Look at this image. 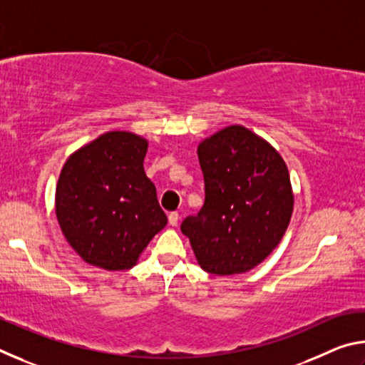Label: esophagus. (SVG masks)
<instances>
[{"label":"esophagus","mask_w":365,"mask_h":365,"mask_svg":"<svg viewBox=\"0 0 365 365\" xmlns=\"http://www.w3.org/2000/svg\"><path fill=\"white\" fill-rule=\"evenodd\" d=\"M178 220H180V215H178V212H169V224L172 227H177Z\"/></svg>","instance_id":"esophagus-1"}]
</instances>
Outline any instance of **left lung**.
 Returning a JSON list of instances; mask_svg holds the SVG:
<instances>
[{
	"mask_svg": "<svg viewBox=\"0 0 365 365\" xmlns=\"http://www.w3.org/2000/svg\"><path fill=\"white\" fill-rule=\"evenodd\" d=\"M197 158L205 205L182 222V233L209 274L255 269L277 248L292 219L294 197L285 160L242 125L201 141Z\"/></svg>",
	"mask_w": 365,
	"mask_h": 365,
	"instance_id": "obj_1",
	"label": "left lung"
}]
</instances>
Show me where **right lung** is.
Returning a JSON list of instances; mask_svg holds the SVG:
<instances>
[{"label":"right lung","mask_w":365,"mask_h":365,"mask_svg":"<svg viewBox=\"0 0 365 365\" xmlns=\"http://www.w3.org/2000/svg\"><path fill=\"white\" fill-rule=\"evenodd\" d=\"M148 141L108 132L66 160L56 187V217L85 262L125 270L168 225L156 187L146 177Z\"/></svg>","instance_id":"right-lung-1"}]
</instances>
